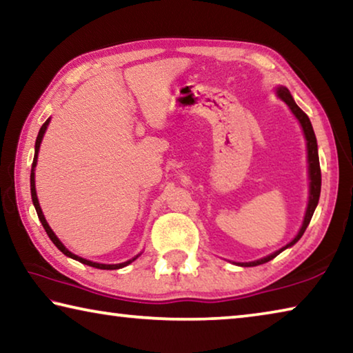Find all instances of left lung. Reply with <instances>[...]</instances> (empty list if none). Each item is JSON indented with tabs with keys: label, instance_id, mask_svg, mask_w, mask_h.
Here are the masks:
<instances>
[{
	"label": "left lung",
	"instance_id": "obj_1",
	"mask_svg": "<svg viewBox=\"0 0 353 353\" xmlns=\"http://www.w3.org/2000/svg\"><path fill=\"white\" fill-rule=\"evenodd\" d=\"M279 98H282L288 107L291 109V112L294 113L296 118L299 119V123H301V126L303 129V134H305V139H307V151H308V171H310V201H308V207H307V213H305V219H303V224H302V229L299 230L297 236L292 240L290 244H286L285 248H282L277 252H274L271 255L265 256V259L261 260H256V261H250V263H240V266H256V265H263V263L270 261L272 259H276V256L285 250L286 248L292 246V244L297 243L301 240V236L303 235V232L310 224V221H312V216L314 213V208L318 205L319 202V194H321V166H319V155H318V143H316V135H314V130L312 123H310V118L307 117V113L303 112L301 107H299L294 99H292L291 93L288 92V88H283L280 87L277 90Z\"/></svg>",
	"mask_w": 353,
	"mask_h": 353
}]
</instances>
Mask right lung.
Wrapping results in <instances>:
<instances>
[{"label": "right lung", "mask_w": 353, "mask_h": 353, "mask_svg": "<svg viewBox=\"0 0 353 353\" xmlns=\"http://www.w3.org/2000/svg\"><path fill=\"white\" fill-rule=\"evenodd\" d=\"M48 124H50V119H46V121L43 123V126L40 128V130H39V135H37V140H35V154H34L32 171H31V194H32V202H34V207H35V210H37V214H39V219H40V223H41V225H43V229L46 230L48 236L51 238V241L56 244V248H57L59 250H61V252H63L65 255L70 256V259H74V260H77V261L83 263V265L93 266V268H98V270H119V268H124V266H128L129 263H132V261L137 259V256H135V259H132V260L126 261V263H119V265H101V263H94V261H90V260L81 259V256H77V255H74V254H71L70 250H68L67 248H65L61 241H59V238L54 235V232L51 230V227L48 225L46 219H45V216H43V213H41V208H40L39 199H37V193H35V179H34V168H35V165H37V155H39L40 143H41V139H43V134H45V130H46V128H48Z\"/></svg>", "instance_id": "add662e5"}]
</instances>
